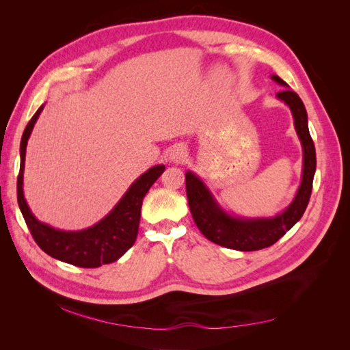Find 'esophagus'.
<instances>
[{"label": "esophagus", "instance_id": "1", "mask_svg": "<svg viewBox=\"0 0 350 350\" xmlns=\"http://www.w3.org/2000/svg\"><path fill=\"white\" fill-rule=\"evenodd\" d=\"M187 159V150L184 146H176L169 153V161L174 162V163H183Z\"/></svg>", "mask_w": 350, "mask_h": 350}]
</instances>
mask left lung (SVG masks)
Segmentation results:
<instances>
[{
    "label": "left lung",
    "instance_id": "8db88e82",
    "mask_svg": "<svg viewBox=\"0 0 350 350\" xmlns=\"http://www.w3.org/2000/svg\"><path fill=\"white\" fill-rule=\"evenodd\" d=\"M282 86H288L279 76L271 77ZM278 98L291 108L295 120V129L304 147V175L302 184L292 204L282 215L273 219H237L226 215L208 193L200 179L185 174V188L188 206L193 219L208 241L225 248L238 251H257L276 243L296 221H298L310 203L312 193V179L317 167L315 147L308 130V116L301 98L291 89L278 92Z\"/></svg>",
    "mask_w": 350,
    "mask_h": 350
}]
</instances>
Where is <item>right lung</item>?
<instances>
[{"mask_svg": "<svg viewBox=\"0 0 350 350\" xmlns=\"http://www.w3.org/2000/svg\"><path fill=\"white\" fill-rule=\"evenodd\" d=\"M42 109L44 107H40L31 116L23 133L22 143H20L22 159H20V171L17 176V201L30 234L40 250L45 251L48 256L72 264V266L94 269L102 264L116 261L135 242L137 234H139L143 198L156 179L162 175L165 166H153L139 179H135V183L129 188L120 203L98 225L80 232H64L40 224L30 213L29 206L26 204L23 196V171L29 135L33 130Z\"/></svg>", "mask_w": 350, "mask_h": 350, "instance_id": "right-lung-1", "label": "right lung"}]
</instances>
